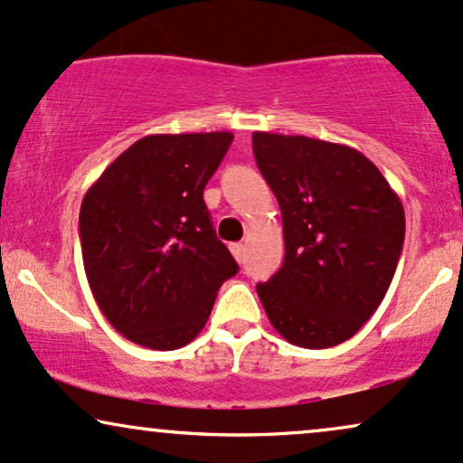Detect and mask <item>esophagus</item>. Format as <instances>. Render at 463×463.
<instances>
[{"label": "esophagus", "instance_id": "obj_1", "mask_svg": "<svg viewBox=\"0 0 463 463\" xmlns=\"http://www.w3.org/2000/svg\"><path fill=\"white\" fill-rule=\"evenodd\" d=\"M230 249H232L233 258H236V260L244 258V244L242 242H233V244H230Z\"/></svg>", "mask_w": 463, "mask_h": 463}]
</instances>
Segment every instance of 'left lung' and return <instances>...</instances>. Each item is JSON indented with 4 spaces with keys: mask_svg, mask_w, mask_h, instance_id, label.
I'll list each match as a JSON object with an SVG mask.
<instances>
[{
    "mask_svg": "<svg viewBox=\"0 0 463 463\" xmlns=\"http://www.w3.org/2000/svg\"><path fill=\"white\" fill-rule=\"evenodd\" d=\"M253 154L284 219V264L258 284L266 317L290 345H340L388 292L405 241L403 203L346 145L255 132Z\"/></svg>",
    "mask_w": 463,
    "mask_h": 463,
    "instance_id": "1",
    "label": "left lung"
}]
</instances>
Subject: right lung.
Returning <instances> with one entry per match:
<instances>
[{
	"instance_id": "right-lung-1",
	"label": "right lung",
	"mask_w": 463,
	"mask_h": 463,
	"mask_svg": "<svg viewBox=\"0 0 463 463\" xmlns=\"http://www.w3.org/2000/svg\"><path fill=\"white\" fill-rule=\"evenodd\" d=\"M232 140L230 132L145 136L84 194L86 279L103 317L136 345L186 346L208 323L222 281L238 273L203 201Z\"/></svg>"
}]
</instances>
